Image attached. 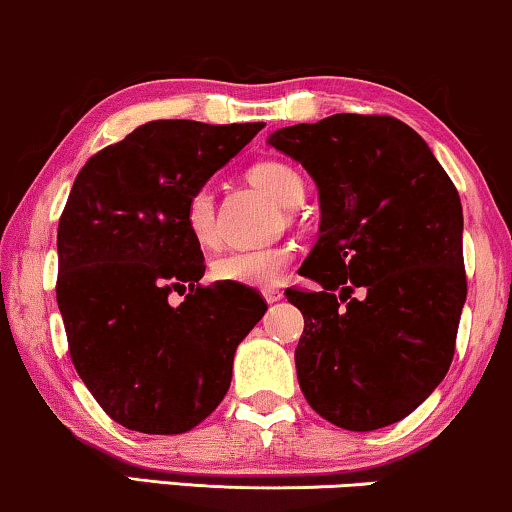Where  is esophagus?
Listing matches in <instances>:
<instances>
[{"label": "esophagus", "instance_id": "34e87169", "mask_svg": "<svg viewBox=\"0 0 512 512\" xmlns=\"http://www.w3.org/2000/svg\"><path fill=\"white\" fill-rule=\"evenodd\" d=\"M262 295H264V300H267L269 305H272V303H279V300L283 298V293L279 291V288H264Z\"/></svg>", "mask_w": 512, "mask_h": 512}]
</instances>
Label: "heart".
Segmentation results:
<instances>
[{"instance_id": "b5f03b06", "label": "heart", "mask_w": 512, "mask_h": 512, "mask_svg": "<svg viewBox=\"0 0 512 512\" xmlns=\"http://www.w3.org/2000/svg\"><path fill=\"white\" fill-rule=\"evenodd\" d=\"M248 181L262 193H267L281 207H295L303 202L305 183L293 166L274 162H257L248 169ZM183 224L197 245L212 248L217 243V217H214V193L207 186L195 188L183 207ZM293 252L288 248H257L231 250L212 262V276L217 281L236 283V286L269 288L286 274Z\"/></svg>"}]
</instances>
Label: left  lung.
Wrapping results in <instances>:
<instances>
[{
  "label": "left lung",
  "mask_w": 512,
  "mask_h": 512,
  "mask_svg": "<svg viewBox=\"0 0 512 512\" xmlns=\"http://www.w3.org/2000/svg\"><path fill=\"white\" fill-rule=\"evenodd\" d=\"M269 145L305 166L322 207L303 264L322 288L286 291L305 319L300 389L336 427H389L453 362L467 298L458 190L420 135L386 114L298 123Z\"/></svg>",
  "instance_id": "1"
}]
</instances>
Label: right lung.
<instances>
[{"label": "right lung", "instance_id": "right-lung-1", "mask_svg": "<svg viewBox=\"0 0 512 512\" xmlns=\"http://www.w3.org/2000/svg\"><path fill=\"white\" fill-rule=\"evenodd\" d=\"M264 123L150 121L85 162L59 219L57 303L71 362L114 422L183 434L224 400L238 343L267 303L236 283L202 286L183 224L195 188ZM189 291L183 304L170 293Z\"/></svg>", "mask_w": 512, "mask_h": 512}]
</instances>
